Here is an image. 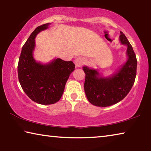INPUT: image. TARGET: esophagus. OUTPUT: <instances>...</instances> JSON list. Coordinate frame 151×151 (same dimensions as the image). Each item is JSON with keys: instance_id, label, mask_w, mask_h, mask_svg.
<instances>
[{"instance_id": "esophagus-1", "label": "esophagus", "mask_w": 151, "mask_h": 151, "mask_svg": "<svg viewBox=\"0 0 151 151\" xmlns=\"http://www.w3.org/2000/svg\"><path fill=\"white\" fill-rule=\"evenodd\" d=\"M85 60L83 58H78L75 60V65L76 67H81V66L83 65L84 63H85Z\"/></svg>"}]
</instances>
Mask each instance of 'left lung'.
I'll list each match as a JSON object with an SVG mask.
<instances>
[{"instance_id": "1", "label": "left lung", "mask_w": 151, "mask_h": 151, "mask_svg": "<svg viewBox=\"0 0 151 151\" xmlns=\"http://www.w3.org/2000/svg\"><path fill=\"white\" fill-rule=\"evenodd\" d=\"M119 40L126 45L127 60L116 72L103 76L98 69L84 66L86 74L84 88L88 101L96 106H109L122 101L133 86L137 75V60L131 45L126 36L121 32Z\"/></svg>"}]
</instances>
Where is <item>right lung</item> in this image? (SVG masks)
Masks as SVG:
<instances>
[{
  "instance_id": "add662e5",
  "label": "right lung",
  "mask_w": 151,
  "mask_h": 151,
  "mask_svg": "<svg viewBox=\"0 0 151 151\" xmlns=\"http://www.w3.org/2000/svg\"><path fill=\"white\" fill-rule=\"evenodd\" d=\"M50 24L38 27L31 33L22 48L18 64V76L22 90L32 101L40 104H55L60 100L66 81L75 69L73 61L55 58L42 63L35 59V38Z\"/></svg>"
}]
</instances>
